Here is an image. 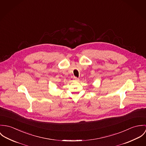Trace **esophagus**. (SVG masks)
I'll return each instance as SVG.
<instances>
[{
    "mask_svg": "<svg viewBox=\"0 0 146 146\" xmlns=\"http://www.w3.org/2000/svg\"><path fill=\"white\" fill-rule=\"evenodd\" d=\"M73 79L75 80V81H79V78H77V77H74L73 78Z\"/></svg>",
    "mask_w": 146,
    "mask_h": 146,
    "instance_id": "esophagus-1",
    "label": "esophagus"
}]
</instances>
